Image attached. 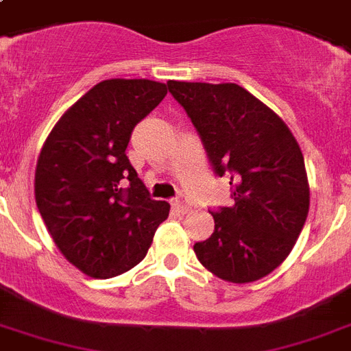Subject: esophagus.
Returning <instances> with one entry per match:
<instances>
[{"mask_svg":"<svg viewBox=\"0 0 351 351\" xmlns=\"http://www.w3.org/2000/svg\"><path fill=\"white\" fill-rule=\"evenodd\" d=\"M173 206H175L178 211H182V213H186V211L189 210V206H191V204H189V199H187L186 195L180 193L175 200H173Z\"/></svg>","mask_w":351,"mask_h":351,"instance_id":"34e87169","label":"esophagus"}]
</instances>
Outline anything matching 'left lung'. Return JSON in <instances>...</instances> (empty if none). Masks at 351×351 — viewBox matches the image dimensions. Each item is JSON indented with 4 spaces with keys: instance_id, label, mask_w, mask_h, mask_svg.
<instances>
[{
    "instance_id": "left-lung-1",
    "label": "left lung",
    "mask_w": 351,
    "mask_h": 351,
    "mask_svg": "<svg viewBox=\"0 0 351 351\" xmlns=\"http://www.w3.org/2000/svg\"><path fill=\"white\" fill-rule=\"evenodd\" d=\"M197 128L215 175L230 176L234 204L211 211L215 230L195 254L232 283L261 280L283 263L309 211L298 141L282 117L234 82H167Z\"/></svg>"
}]
</instances>
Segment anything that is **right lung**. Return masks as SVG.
Wrapping results in <instances>:
<instances>
[{
  "label": "right lung",
  "mask_w": 351,
  "mask_h": 351,
  "mask_svg": "<svg viewBox=\"0 0 351 351\" xmlns=\"http://www.w3.org/2000/svg\"><path fill=\"white\" fill-rule=\"evenodd\" d=\"M165 93L154 80H103L68 108L40 151V215L64 258L88 276L130 271L169 215V204L151 199L125 152L134 127Z\"/></svg>",
  "instance_id": "right-lung-1"
}]
</instances>
